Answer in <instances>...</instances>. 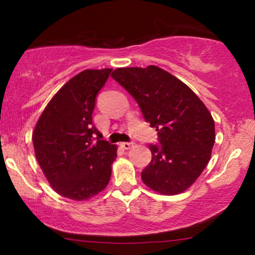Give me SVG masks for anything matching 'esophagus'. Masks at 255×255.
I'll list each match as a JSON object with an SVG mask.
<instances>
[{
    "label": "esophagus",
    "instance_id": "esophagus-1",
    "mask_svg": "<svg viewBox=\"0 0 255 255\" xmlns=\"http://www.w3.org/2000/svg\"><path fill=\"white\" fill-rule=\"evenodd\" d=\"M133 144H134L133 141H124V142H121V146L124 149H130L132 146H133Z\"/></svg>",
    "mask_w": 255,
    "mask_h": 255
}]
</instances>
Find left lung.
<instances>
[{"mask_svg":"<svg viewBox=\"0 0 255 255\" xmlns=\"http://www.w3.org/2000/svg\"><path fill=\"white\" fill-rule=\"evenodd\" d=\"M111 76L158 132V145H148L152 160L141 172L144 183L163 195L182 193L210 160L215 144L211 114L189 87L156 66L117 68Z\"/></svg>","mask_w":255,"mask_h":255,"instance_id":"left-lung-1","label":"left lung"}]
</instances>
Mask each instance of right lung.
I'll return each mask as SVG.
<instances>
[{"label":"right lung","instance_id":"add662e5","mask_svg":"<svg viewBox=\"0 0 255 255\" xmlns=\"http://www.w3.org/2000/svg\"><path fill=\"white\" fill-rule=\"evenodd\" d=\"M113 69H86L50 101L32 134L37 161L61 196L82 201L107 187L117 146L93 124L96 97Z\"/></svg>","mask_w":255,"mask_h":255}]
</instances>
